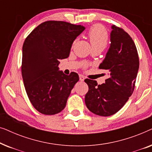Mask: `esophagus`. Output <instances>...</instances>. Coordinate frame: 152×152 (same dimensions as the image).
Masks as SVG:
<instances>
[{
    "label": "esophagus",
    "mask_w": 152,
    "mask_h": 152,
    "mask_svg": "<svg viewBox=\"0 0 152 152\" xmlns=\"http://www.w3.org/2000/svg\"><path fill=\"white\" fill-rule=\"evenodd\" d=\"M85 80V77L84 75H80V80L82 81V82H83Z\"/></svg>",
    "instance_id": "obj_1"
}]
</instances>
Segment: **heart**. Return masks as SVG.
Returning a JSON list of instances; mask_svg holds the SVG:
<instances>
[{
    "instance_id": "obj_1",
    "label": "heart",
    "mask_w": 152,
    "mask_h": 152,
    "mask_svg": "<svg viewBox=\"0 0 152 152\" xmlns=\"http://www.w3.org/2000/svg\"><path fill=\"white\" fill-rule=\"evenodd\" d=\"M88 37L93 48H101L104 49L108 43L107 30L101 25H95L90 29Z\"/></svg>"
}]
</instances>
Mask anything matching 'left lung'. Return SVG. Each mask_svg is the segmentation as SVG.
<instances>
[{
  "label": "left lung",
  "mask_w": 152,
  "mask_h": 152,
  "mask_svg": "<svg viewBox=\"0 0 152 152\" xmlns=\"http://www.w3.org/2000/svg\"><path fill=\"white\" fill-rule=\"evenodd\" d=\"M111 45L99 66L109 75L105 83L97 85L95 80L86 79L88 91L85 103L90 111L100 116H110L120 110L132 95L139 68L136 45L128 33L111 26Z\"/></svg>",
  "instance_id": "obj_1"
}]
</instances>
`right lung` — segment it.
Wrapping results in <instances>:
<instances>
[{
    "label": "right lung",
    "mask_w": 152,
    "mask_h": 152,
    "mask_svg": "<svg viewBox=\"0 0 152 152\" xmlns=\"http://www.w3.org/2000/svg\"><path fill=\"white\" fill-rule=\"evenodd\" d=\"M85 28L65 21L48 20L32 31L23 45L21 72L27 95L45 115L61 112L79 75L59 70V60L69 56L72 44Z\"/></svg>",
    "instance_id": "obj_1"
}]
</instances>
